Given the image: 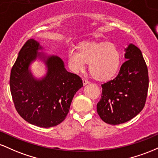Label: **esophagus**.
<instances>
[{"label": "esophagus", "instance_id": "esophagus-1", "mask_svg": "<svg viewBox=\"0 0 158 158\" xmlns=\"http://www.w3.org/2000/svg\"><path fill=\"white\" fill-rule=\"evenodd\" d=\"M82 82H83V85H85L88 84V83H90V81H88V80H87V79H82Z\"/></svg>", "mask_w": 158, "mask_h": 158}]
</instances>
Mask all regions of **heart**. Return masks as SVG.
Returning a JSON list of instances; mask_svg holds the SVG:
<instances>
[{"label": "heart", "mask_w": 158, "mask_h": 158, "mask_svg": "<svg viewBox=\"0 0 158 158\" xmlns=\"http://www.w3.org/2000/svg\"><path fill=\"white\" fill-rule=\"evenodd\" d=\"M120 52L112 43H83L79 50H68V61L70 70L79 73L89 63V71L98 80H108L115 75L120 64Z\"/></svg>", "instance_id": "b5f03b06"}]
</instances>
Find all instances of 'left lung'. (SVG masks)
Wrapping results in <instances>:
<instances>
[{"mask_svg":"<svg viewBox=\"0 0 158 158\" xmlns=\"http://www.w3.org/2000/svg\"><path fill=\"white\" fill-rule=\"evenodd\" d=\"M126 61L118 75L102 84L97 113L105 123L119 125L137 116L146 104L148 89V68L142 52L130 44L126 49Z\"/></svg>","mask_w":158,"mask_h":158,"instance_id":"obj_1","label":"left lung"}]
</instances>
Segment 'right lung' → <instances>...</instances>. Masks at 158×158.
I'll return each instance as SVG.
<instances>
[{
  "label": "right lung",
  "mask_w": 158,
  "mask_h": 158,
  "mask_svg": "<svg viewBox=\"0 0 158 158\" xmlns=\"http://www.w3.org/2000/svg\"><path fill=\"white\" fill-rule=\"evenodd\" d=\"M41 49L32 39L23 44L11 70L10 91L15 109L24 120L50 128L64 120L72 99L83 83L79 76L67 71L60 58H46L38 52ZM37 57L43 59L48 68L46 76L41 80L35 79L28 69Z\"/></svg>",
  "instance_id": "obj_1"
}]
</instances>
